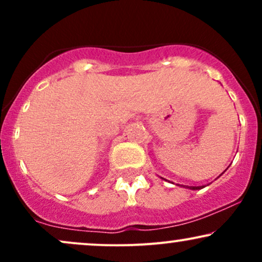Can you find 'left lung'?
I'll return each instance as SVG.
<instances>
[{
	"mask_svg": "<svg viewBox=\"0 0 262 262\" xmlns=\"http://www.w3.org/2000/svg\"><path fill=\"white\" fill-rule=\"evenodd\" d=\"M165 180V179H162ZM180 186V187H185V188H189V189H201V188H204L206 186H183V185H177Z\"/></svg>",
	"mask_w": 262,
	"mask_h": 262,
	"instance_id": "obj_1",
	"label": "left lung"
}]
</instances>
